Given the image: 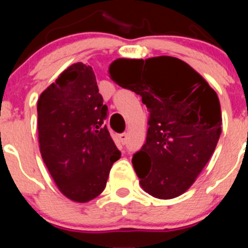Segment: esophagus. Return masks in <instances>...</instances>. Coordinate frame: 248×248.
<instances>
[{"label": "esophagus", "mask_w": 248, "mask_h": 248, "mask_svg": "<svg viewBox=\"0 0 248 248\" xmlns=\"http://www.w3.org/2000/svg\"><path fill=\"white\" fill-rule=\"evenodd\" d=\"M119 138H120V140H121L122 144H126L127 139H128V134H127V133H121L119 136Z\"/></svg>", "instance_id": "1"}]
</instances>
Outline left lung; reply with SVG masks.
Returning a JSON list of instances; mask_svg holds the SVG:
<instances>
[{
  "mask_svg": "<svg viewBox=\"0 0 248 248\" xmlns=\"http://www.w3.org/2000/svg\"><path fill=\"white\" fill-rule=\"evenodd\" d=\"M111 79L141 96L149 110L146 141L132 163L142 189L155 198L181 196L193 185L221 136L216 92L176 57L112 62Z\"/></svg>",
  "mask_w": 248,
  "mask_h": 248,
  "instance_id": "left-lung-1",
  "label": "left lung"
}]
</instances>
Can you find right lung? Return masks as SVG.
I'll use <instances>...</instances> for the list:
<instances>
[{"mask_svg":"<svg viewBox=\"0 0 248 248\" xmlns=\"http://www.w3.org/2000/svg\"><path fill=\"white\" fill-rule=\"evenodd\" d=\"M37 112L42 158L60 191L78 202L98 197L121 152L104 124L108 107L91 67L78 62L62 72Z\"/></svg>","mask_w":248,"mask_h":248,"instance_id":"add662e5","label":"right lung"}]
</instances>
